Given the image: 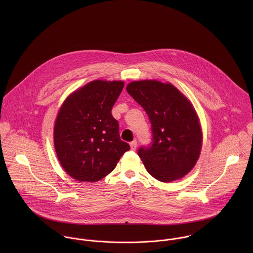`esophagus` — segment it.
<instances>
[{"label":"esophagus","mask_w":253,"mask_h":253,"mask_svg":"<svg viewBox=\"0 0 253 253\" xmlns=\"http://www.w3.org/2000/svg\"><path fill=\"white\" fill-rule=\"evenodd\" d=\"M130 148H131V150L132 151H135V149H136V147H137V142H136V140H133V141H131L130 143Z\"/></svg>","instance_id":"1"}]
</instances>
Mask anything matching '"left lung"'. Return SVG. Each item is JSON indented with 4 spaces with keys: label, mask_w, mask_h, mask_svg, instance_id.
Listing matches in <instances>:
<instances>
[{
    "label": "left lung",
    "mask_w": 253,
    "mask_h": 253,
    "mask_svg": "<svg viewBox=\"0 0 253 253\" xmlns=\"http://www.w3.org/2000/svg\"><path fill=\"white\" fill-rule=\"evenodd\" d=\"M126 90L151 123L152 142L137 152L147 171L162 182L186 175L199 159L203 140L192 104L175 86L158 81L132 82Z\"/></svg>",
    "instance_id": "obj_1"
}]
</instances>
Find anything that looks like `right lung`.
<instances>
[{"mask_svg": "<svg viewBox=\"0 0 253 253\" xmlns=\"http://www.w3.org/2000/svg\"><path fill=\"white\" fill-rule=\"evenodd\" d=\"M124 82L93 81L63 103L54 126V147L64 170L79 181L95 182L116 168L130 149L121 140L112 108Z\"/></svg>", "mask_w": 253, "mask_h": 253, "instance_id": "add662e5", "label": "right lung"}]
</instances>
